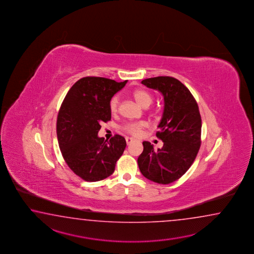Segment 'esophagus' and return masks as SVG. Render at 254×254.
<instances>
[{
    "label": "esophagus",
    "instance_id": "esophagus-1",
    "mask_svg": "<svg viewBox=\"0 0 254 254\" xmlns=\"http://www.w3.org/2000/svg\"><path fill=\"white\" fill-rule=\"evenodd\" d=\"M133 141V139L132 138H129V137H126V142H127V144L129 145L131 142Z\"/></svg>",
    "mask_w": 254,
    "mask_h": 254
}]
</instances>
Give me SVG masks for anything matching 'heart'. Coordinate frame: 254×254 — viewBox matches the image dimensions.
Segmentation results:
<instances>
[{
  "label": "heart",
  "mask_w": 254,
  "mask_h": 254,
  "mask_svg": "<svg viewBox=\"0 0 254 254\" xmlns=\"http://www.w3.org/2000/svg\"><path fill=\"white\" fill-rule=\"evenodd\" d=\"M132 97L134 98L135 101L137 103L140 105L143 108H147L151 105L153 102V96L151 93L147 92L145 90L138 89L132 92ZM120 99L119 96L115 95L111 99L110 103H109V108L112 114H115L118 111L119 107ZM146 127V123L144 122H139V123H130L125 125L123 129L127 133L133 135V136H138L141 132L142 129Z\"/></svg>",
  "instance_id": "obj_1"
}]
</instances>
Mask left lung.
<instances>
[{
	"label": "left lung",
	"mask_w": 254,
	"mask_h": 254,
	"mask_svg": "<svg viewBox=\"0 0 254 254\" xmlns=\"http://www.w3.org/2000/svg\"><path fill=\"white\" fill-rule=\"evenodd\" d=\"M141 83L163 95L164 110L156 132L163 146L154 150L149 141H143V151L138 158L139 169L150 181L172 184L189 170L200 150L199 107L189 89L173 77L149 78Z\"/></svg>",
	"instance_id": "8db88e82"
}]
</instances>
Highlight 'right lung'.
<instances>
[{
    "label": "right lung",
    "instance_id": "right-lung-1",
    "mask_svg": "<svg viewBox=\"0 0 254 254\" xmlns=\"http://www.w3.org/2000/svg\"><path fill=\"white\" fill-rule=\"evenodd\" d=\"M127 81L88 76L71 86L61 105L56 131L60 150L70 170L86 182H98L114 173L126 140L114 135L110 140L98 137L102 123L112 115L109 103Z\"/></svg>",
    "mask_w": 254,
    "mask_h": 254
}]
</instances>
